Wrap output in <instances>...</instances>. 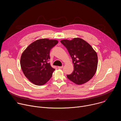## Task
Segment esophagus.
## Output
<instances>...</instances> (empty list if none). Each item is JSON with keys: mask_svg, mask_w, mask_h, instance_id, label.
Segmentation results:
<instances>
[{"mask_svg": "<svg viewBox=\"0 0 121 121\" xmlns=\"http://www.w3.org/2000/svg\"><path fill=\"white\" fill-rule=\"evenodd\" d=\"M63 67V66H58V68H59V69H61V68H62Z\"/></svg>", "mask_w": 121, "mask_h": 121, "instance_id": "esophagus-1", "label": "esophagus"}]
</instances>
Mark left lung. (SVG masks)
<instances>
[{"label": "left lung", "instance_id": "1", "mask_svg": "<svg viewBox=\"0 0 121 121\" xmlns=\"http://www.w3.org/2000/svg\"><path fill=\"white\" fill-rule=\"evenodd\" d=\"M61 43L66 48L74 64V70L67 78L77 85L89 81L97 69L98 56L95 51L87 42L79 38L71 40H62Z\"/></svg>", "mask_w": 121, "mask_h": 121}]
</instances>
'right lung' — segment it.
<instances>
[{"instance_id":"add662e5","label":"right lung","mask_w":121,"mask_h":121,"mask_svg":"<svg viewBox=\"0 0 121 121\" xmlns=\"http://www.w3.org/2000/svg\"><path fill=\"white\" fill-rule=\"evenodd\" d=\"M58 43L56 40L41 39L30 44L21 57V66L25 77L33 84H45L52 76L55 69L48 63L50 51Z\"/></svg>"}]
</instances>
